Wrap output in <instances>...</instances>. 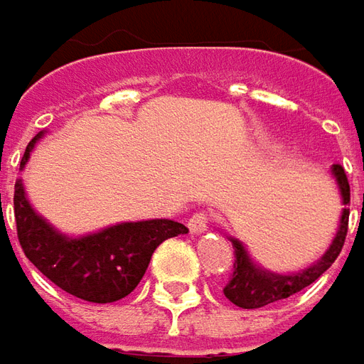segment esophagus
Segmentation results:
<instances>
[{"label":"esophagus","mask_w":364,"mask_h":364,"mask_svg":"<svg viewBox=\"0 0 364 364\" xmlns=\"http://www.w3.org/2000/svg\"><path fill=\"white\" fill-rule=\"evenodd\" d=\"M209 221H211V215L207 211H195L187 221V225H189L191 233H203L209 225Z\"/></svg>","instance_id":"34e87169"}]
</instances>
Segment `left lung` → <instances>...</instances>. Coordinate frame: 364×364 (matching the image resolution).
Here are the masks:
<instances>
[{
  "mask_svg": "<svg viewBox=\"0 0 364 364\" xmlns=\"http://www.w3.org/2000/svg\"><path fill=\"white\" fill-rule=\"evenodd\" d=\"M332 173H334L338 187H341L345 211H343V218H341V228H338L336 237L328 247V252L320 257L314 266H310L304 272H298L294 276H280V274H269L266 269L257 268L247 256L244 245L240 244L237 240H232L233 272L230 282L223 286V294L230 302H233L235 306L240 308L268 306L272 302H278V300H284L288 296L298 294L306 286L316 282L320 276L334 264V259L338 257L343 245H345L346 232H348V209H346V205L350 203V185H348L343 165H338V163L332 165Z\"/></svg>",
  "mask_w": 364,
  "mask_h": 364,
  "instance_id": "obj_1",
  "label": "left lung"
}]
</instances>
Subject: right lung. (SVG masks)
I'll return each instance as SVG.
<instances>
[{
	"instance_id": "right-lung-1",
	"label": "right lung",
	"mask_w": 364,
	"mask_h": 364,
	"mask_svg": "<svg viewBox=\"0 0 364 364\" xmlns=\"http://www.w3.org/2000/svg\"><path fill=\"white\" fill-rule=\"evenodd\" d=\"M40 136L42 132L26 146L21 169ZM14 213L26 257L58 288L96 304L117 302L131 294L157 245L189 232L179 221L151 220L120 223L88 237L70 240L36 215L19 181L14 189Z\"/></svg>"
}]
</instances>
